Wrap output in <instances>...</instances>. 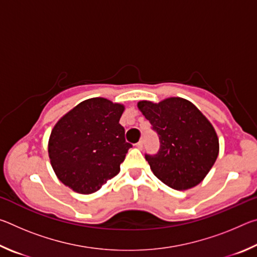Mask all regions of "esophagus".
<instances>
[{
    "mask_svg": "<svg viewBox=\"0 0 257 257\" xmlns=\"http://www.w3.org/2000/svg\"><path fill=\"white\" fill-rule=\"evenodd\" d=\"M143 145H144V144H143V141H139L137 144H136V147H137V149H139V150H142L143 149Z\"/></svg>",
    "mask_w": 257,
    "mask_h": 257,
    "instance_id": "1",
    "label": "esophagus"
}]
</instances>
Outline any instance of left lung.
<instances>
[{
  "mask_svg": "<svg viewBox=\"0 0 257 257\" xmlns=\"http://www.w3.org/2000/svg\"><path fill=\"white\" fill-rule=\"evenodd\" d=\"M138 108L159 135L160 150L145 154L154 175L177 190L193 188L211 170L219 154L213 125L193 103L170 97L138 102Z\"/></svg>",
  "mask_w": 257,
  "mask_h": 257,
  "instance_id": "8db88e82",
  "label": "left lung"
}]
</instances>
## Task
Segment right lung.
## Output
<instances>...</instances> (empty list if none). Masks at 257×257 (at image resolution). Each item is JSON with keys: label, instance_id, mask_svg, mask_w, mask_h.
Returning <instances> with one entry per match:
<instances>
[{"label": "right lung", "instance_id": "add662e5", "mask_svg": "<svg viewBox=\"0 0 257 257\" xmlns=\"http://www.w3.org/2000/svg\"><path fill=\"white\" fill-rule=\"evenodd\" d=\"M124 106L94 97L78 104L52 130L49 156L59 180L79 194H92L120 171L132 144L119 123Z\"/></svg>", "mask_w": 257, "mask_h": 257}]
</instances>
